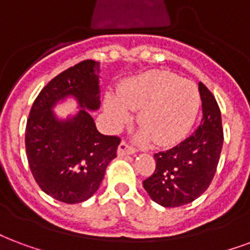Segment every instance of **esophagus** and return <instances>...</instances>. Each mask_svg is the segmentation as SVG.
Returning <instances> with one entry per match:
<instances>
[{"label": "esophagus", "mask_w": 250, "mask_h": 250, "mask_svg": "<svg viewBox=\"0 0 250 250\" xmlns=\"http://www.w3.org/2000/svg\"><path fill=\"white\" fill-rule=\"evenodd\" d=\"M136 149L132 148L127 142H122L118 147V156H127V155H134Z\"/></svg>", "instance_id": "1"}]
</instances>
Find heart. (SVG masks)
<instances>
[{
	"label": "heart",
	"instance_id": "heart-1",
	"mask_svg": "<svg viewBox=\"0 0 250 250\" xmlns=\"http://www.w3.org/2000/svg\"><path fill=\"white\" fill-rule=\"evenodd\" d=\"M200 106L196 84L168 71H147L128 79L119 88V97L107 94L104 111L114 127L131 119L139 111L138 123L144 131L140 140L151 138L158 146H169L191 130Z\"/></svg>",
	"mask_w": 250,
	"mask_h": 250
}]
</instances>
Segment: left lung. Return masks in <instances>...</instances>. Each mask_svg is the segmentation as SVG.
<instances>
[{
	"instance_id": "left-lung-1",
	"label": "left lung",
	"mask_w": 250,
	"mask_h": 250,
	"mask_svg": "<svg viewBox=\"0 0 250 250\" xmlns=\"http://www.w3.org/2000/svg\"><path fill=\"white\" fill-rule=\"evenodd\" d=\"M200 125L182 143L153 155L156 169L143 182L155 203L166 208L189 204L209 187L223 148L221 112L212 92L199 82Z\"/></svg>"
}]
</instances>
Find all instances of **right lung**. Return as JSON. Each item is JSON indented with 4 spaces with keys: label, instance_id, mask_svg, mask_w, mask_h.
<instances>
[{
    "label": "right lung",
    "instance_id": "right-lung-1",
    "mask_svg": "<svg viewBox=\"0 0 250 250\" xmlns=\"http://www.w3.org/2000/svg\"><path fill=\"white\" fill-rule=\"evenodd\" d=\"M101 63L87 59L51 79L33 103L25 146L29 167L46 195L66 204L90 199L116 158L118 136L102 135L90 111L101 107ZM73 97L80 110L59 118L52 108Z\"/></svg>",
    "mask_w": 250,
    "mask_h": 250
}]
</instances>
